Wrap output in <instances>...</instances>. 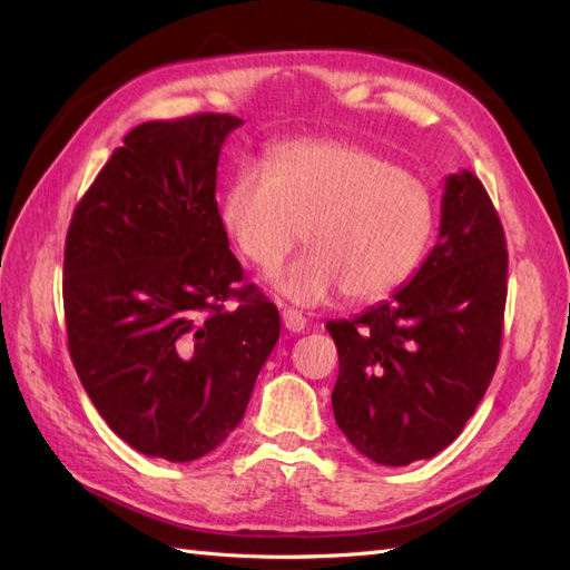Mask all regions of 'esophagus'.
<instances>
[{
	"label": "esophagus",
	"mask_w": 570,
	"mask_h": 570,
	"mask_svg": "<svg viewBox=\"0 0 570 570\" xmlns=\"http://www.w3.org/2000/svg\"><path fill=\"white\" fill-rule=\"evenodd\" d=\"M282 321H284V328L288 333H304V328H306L304 313L296 311V308H284L282 311Z\"/></svg>",
	"instance_id": "1"
}]
</instances>
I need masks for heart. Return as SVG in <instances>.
I'll list each match as a JSON object with an SVG mask.
<instances>
[{"label":"heart","mask_w":570,"mask_h":570,"mask_svg":"<svg viewBox=\"0 0 570 570\" xmlns=\"http://www.w3.org/2000/svg\"><path fill=\"white\" fill-rule=\"evenodd\" d=\"M220 225L247 262L272 269L304 235L311 249L269 276L301 306L345 296L380 301L402 286L426 249L431 188L382 154L341 139L278 147L269 164H242L220 198Z\"/></svg>","instance_id":"obj_1"}]
</instances>
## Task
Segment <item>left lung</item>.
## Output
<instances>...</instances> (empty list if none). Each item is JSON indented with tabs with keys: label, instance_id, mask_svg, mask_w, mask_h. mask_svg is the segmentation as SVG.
I'll use <instances>...</instances> for the list:
<instances>
[{
	"label": "left lung",
	"instance_id": "left-lung-1",
	"mask_svg": "<svg viewBox=\"0 0 570 570\" xmlns=\"http://www.w3.org/2000/svg\"><path fill=\"white\" fill-rule=\"evenodd\" d=\"M507 242L485 186L445 178L439 239L392 301L325 323L341 357L335 423L362 455L409 465L451 445L500 360Z\"/></svg>",
	"mask_w": 570,
	"mask_h": 570
}]
</instances>
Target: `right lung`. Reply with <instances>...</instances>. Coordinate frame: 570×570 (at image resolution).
I'll use <instances>...</instances> for the list:
<instances>
[{
  "mask_svg": "<svg viewBox=\"0 0 570 570\" xmlns=\"http://www.w3.org/2000/svg\"><path fill=\"white\" fill-rule=\"evenodd\" d=\"M239 125L203 112L135 127L66 237L68 350L85 392L119 439L171 463L237 429L282 331L272 301L237 286L217 213V159Z\"/></svg>",
  "mask_w": 570,
  "mask_h": 570,
  "instance_id": "right-lung-1",
  "label": "right lung"
}]
</instances>
